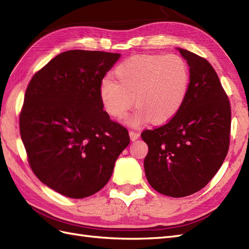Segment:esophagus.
I'll list each match as a JSON object with an SVG mask.
<instances>
[{
  "label": "esophagus",
  "instance_id": "esophagus-1",
  "mask_svg": "<svg viewBox=\"0 0 249 249\" xmlns=\"http://www.w3.org/2000/svg\"><path fill=\"white\" fill-rule=\"evenodd\" d=\"M129 137H130V140H131V141H136L137 139H139V137H140V133L131 130V131H129Z\"/></svg>",
  "mask_w": 249,
  "mask_h": 249
}]
</instances>
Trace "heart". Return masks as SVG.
Segmentation results:
<instances>
[{"instance_id":"1","label":"heart","mask_w":249,"mask_h":249,"mask_svg":"<svg viewBox=\"0 0 249 249\" xmlns=\"http://www.w3.org/2000/svg\"><path fill=\"white\" fill-rule=\"evenodd\" d=\"M116 81L106 78L100 85V99L106 112L123 119L133 102L138 106L127 124L146 121L162 124L180 111L186 100L190 72L177 54H140L123 61L113 71Z\"/></svg>"}]
</instances>
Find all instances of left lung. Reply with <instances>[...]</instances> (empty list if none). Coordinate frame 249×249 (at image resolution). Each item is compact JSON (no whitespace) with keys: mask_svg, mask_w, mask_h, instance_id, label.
Instances as JSON below:
<instances>
[{"mask_svg":"<svg viewBox=\"0 0 249 249\" xmlns=\"http://www.w3.org/2000/svg\"><path fill=\"white\" fill-rule=\"evenodd\" d=\"M189 66L185 102L167 124L142 132L148 145L145 175L158 193L173 197L193 195L207 185L224 162L231 110L210 63L177 48Z\"/></svg>","mask_w":249,"mask_h":249,"instance_id":"1","label":"left lung"}]
</instances>
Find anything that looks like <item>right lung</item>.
<instances>
[{
    "mask_svg": "<svg viewBox=\"0 0 249 249\" xmlns=\"http://www.w3.org/2000/svg\"><path fill=\"white\" fill-rule=\"evenodd\" d=\"M120 53L68 50L29 82L20 131L34 174L63 196L83 199L109 181L130 139L112 122L100 99V85Z\"/></svg>",
    "mask_w": 249,
    "mask_h": 249,
    "instance_id": "obj_1",
    "label": "right lung"
}]
</instances>
